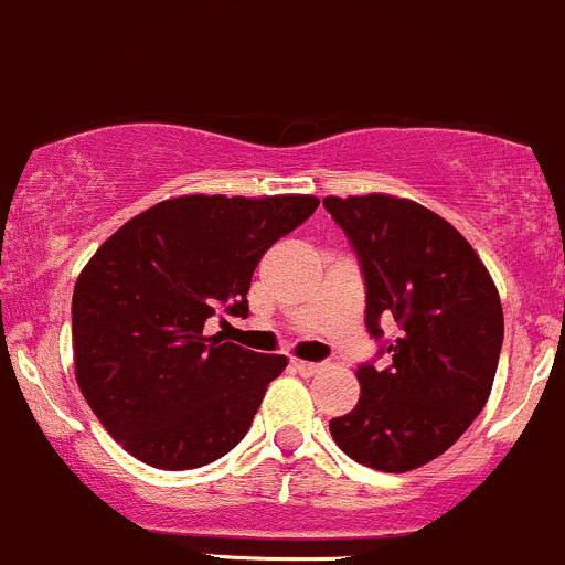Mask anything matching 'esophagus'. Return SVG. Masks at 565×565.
<instances>
[{"label":"esophagus","instance_id":"34e87169","mask_svg":"<svg viewBox=\"0 0 565 565\" xmlns=\"http://www.w3.org/2000/svg\"><path fill=\"white\" fill-rule=\"evenodd\" d=\"M290 367H294L299 375L310 377V375H318L321 372V364H312V362H305V359H290Z\"/></svg>","mask_w":565,"mask_h":565}]
</instances>
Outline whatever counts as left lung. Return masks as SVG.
<instances>
[{"label":"left lung","instance_id":"left-lung-1","mask_svg":"<svg viewBox=\"0 0 565 565\" xmlns=\"http://www.w3.org/2000/svg\"><path fill=\"white\" fill-rule=\"evenodd\" d=\"M367 285V323L394 321L388 364L356 370V408L331 418L334 444L359 465L405 473L433 462L473 424L495 381L503 307L479 253L451 223L408 198L326 195Z\"/></svg>","mask_w":565,"mask_h":565}]
</instances>
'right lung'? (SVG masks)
I'll return each instance as SVG.
<instances>
[{"instance_id":"obj_1","label":"right lung","mask_w":565,"mask_h":565,"mask_svg":"<svg viewBox=\"0 0 565 565\" xmlns=\"http://www.w3.org/2000/svg\"><path fill=\"white\" fill-rule=\"evenodd\" d=\"M316 195H179L127 220L73 290L81 394L141 462L190 470L247 435L288 359L203 334L214 312L247 316L258 260L318 209Z\"/></svg>"}]
</instances>
